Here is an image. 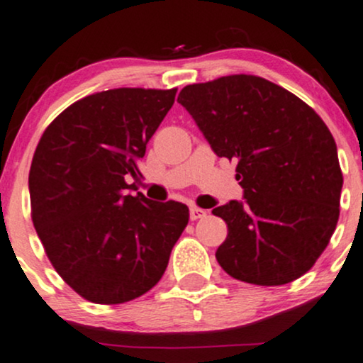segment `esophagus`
<instances>
[{"mask_svg": "<svg viewBox=\"0 0 363 363\" xmlns=\"http://www.w3.org/2000/svg\"><path fill=\"white\" fill-rule=\"evenodd\" d=\"M206 215H208L206 209H201V208H196V206H191V209H189V216H191V220H193V221L201 220V218H204Z\"/></svg>", "mask_w": 363, "mask_h": 363, "instance_id": "1", "label": "esophagus"}]
</instances>
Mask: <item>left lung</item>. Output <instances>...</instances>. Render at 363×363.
Wrapping results in <instances>:
<instances>
[{
    "instance_id": "8db88e82",
    "label": "left lung",
    "mask_w": 363,
    "mask_h": 363,
    "mask_svg": "<svg viewBox=\"0 0 363 363\" xmlns=\"http://www.w3.org/2000/svg\"><path fill=\"white\" fill-rule=\"evenodd\" d=\"M177 103L218 157L237 160L243 199L213 209L228 225L216 250L221 269L257 286L304 276L340 216L343 176L325 121L298 96L247 74L186 86Z\"/></svg>"
}]
</instances>
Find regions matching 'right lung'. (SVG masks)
<instances>
[{"label": "right lung", "mask_w": 363, "mask_h": 363, "mask_svg": "<svg viewBox=\"0 0 363 363\" xmlns=\"http://www.w3.org/2000/svg\"><path fill=\"white\" fill-rule=\"evenodd\" d=\"M177 89L120 87L71 104L49 125L28 176L47 257L77 294L120 304L150 291L189 221V208L137 193L128 179Z\"/></svg>", "instance_id": "obj_1"}]
</instances>
